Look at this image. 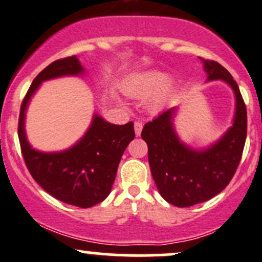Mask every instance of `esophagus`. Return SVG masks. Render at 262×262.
Wrapping results in <instances>:
<instances>
[{
    "label": "esophagus",
    "instance_id": "34e87169",
    "mask_svg": "<svg viewBox=\"0 0 262 262\" xmlns=\"http://www.w3.org/2000/svg\"><path fill=\"white\" fill-rule=\"evenodd\" d=\"M134 127H135V134H136V136H140V135H141V131H142V127H143L142 122L136 121V122H135Z\"/></svg>",
    "mask_w": 262,
    "mask_h": 262
}]
</instances>
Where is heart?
<instances>
[{"label": "heart", "mask_w": 262, "mask_h": 262, "mask_svg": "<svg viewBox=\"0 0 262 262\" xmlns=\"http://www.w3.org/2000/svg\"><path fill=\"white\" fill-rule=\"evenodd\" d=\"M123 93L131 98L149 99L148 107L152 111L160 110L168 101L174 90V84L169 80V76L161 70H148L134 75L122 86Z\"/></svg>", "instance_id": "obj_1"}]
</instances>
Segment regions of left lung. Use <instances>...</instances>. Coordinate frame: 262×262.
<instances>
[{"label": "left lung", "instance_id": "left-lung-1", "mask_svg": "<svg viewBox=\"0 0 262 262\" xmlns=\"http://www.w3.org/2000/svg\"><path fill=\"white\" fill-rule=\"evenodd\" d=\"M208 81L223 80L233 89V125L207 148L182 142L174 128L177 107H170L143 126L141 137L148 146V163L158 192L179 208L192 207L219 194L234 177L245 146L248 116L239 86L230 73L214 60L203 59Z\"/></svg>", "mask_w": 262, "mask_h": 262}]
</instances>
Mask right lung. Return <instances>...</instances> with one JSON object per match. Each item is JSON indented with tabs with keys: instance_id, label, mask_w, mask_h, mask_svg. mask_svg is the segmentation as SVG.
Returning <instances> with one entry per match:
<instances>
[{
	"instance_id": "1",
	"label": "right lung",
	"mask_w": 262,
	"mask_h": 262,
	"mask_svg": "<svg viewBox=\"0 0 262 262\" xmlns=\"http://www.w3.org/2000/svg\"><path fill=\"white\" fill-rule=\"evenodd\" d=\"M83 73L84 68L76 55L58 59L44 68L20 105L18 139L29 173L47 193L67 204L90 208L110 194L120 160L135 137L134 122L114 125L95 113L84 136L74 146L60 152L32 148L25 130L28 104L43 81Z\"/></svg>"
}]
</instances>
